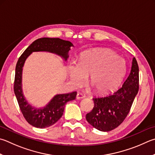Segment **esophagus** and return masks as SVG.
Instances as JSON below:
<instances>
[{"instance_id": "34e87169", "label": "esophagus", "mask_w": 155, "mask_h": 155, "mask_svg": "<svg viewBox=\"0 0 155 155\" xmlns=\"http://www.w3.org/2000/svg\"><path fill=\"white\" fill-rule=\"evenodd\" d=\"M85 97V95L83 94V93H78L77 94V100H80L82 99V98H84Z\"/></svg>"}]
</instances>
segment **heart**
Wrapping results in <instances>:
<instances>
[{
	"label": "heart",
	"instance_id": "b5f03b06",
	"mask_svg": "<svg viewBox=\"0 0 155 155\" xmlns=\"http://www.w3.org/2000/svg\"><path fill=\"white\" fill-rule=\"evenodd\" d=\"M126 70L125 61L111 51L94 49L80 55L78 63H69L67 68L71 85L78 88L83 86L86 77L98 94L111 91L122 81Z\"/></svg>",
	"mask_w": 155,
	"mask_h": 155
}]
</instances>
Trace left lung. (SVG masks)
I'll use <instances>...</instances> for the list:
<instances>
[{
  "label": "left lung",
  "instance_id": "obj_1",
  "mask_svg": "<svg viewBox=\"0 0 155 155\" xmlns=\"http://www.w3.org/2000/svg\"><path fill=\"white\" fill-rule=\"evenodd\" d=\"M138 90L139 67L134 58L131 72L121 87L106 96L93 98L94 107L86 114L87 122L102 131L117 128L127 116Z\"/></svg>",
  "mask_w": 155,
  "mask_h": 155
}]
</instances>
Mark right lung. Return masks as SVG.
<instances>
[{
    "label": "right lung",
    "mask_w": 155,
    "mask_h": 155,
    "mask_svg": "<svg viewBox=\"0 0 155 155\" xmlns=\"http://www.w3.org/2000/svg\"><path fill=\"white\" fill-rule=\"evenodd\" d=\"M72 46L73 45L70 41L59 38H38L34 41L18 59L15 67L14 93L25 119L29 124L35 127L43 129L55 124L63 115L66 104L76 99L77 92L56 95L44 108L39 109L34 108L26 102L22 93L21 74L25 61L31 53L35 51L54 53L66 60L68 58V53L70 47Z\"/></svg>",
    "instance_id": "right-lung-1"
}]
</instances>
